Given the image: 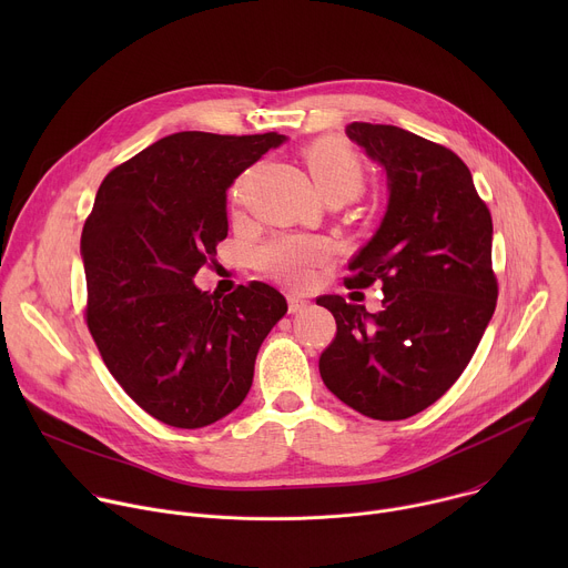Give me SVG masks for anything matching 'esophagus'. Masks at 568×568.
Returning a JSON list of instances; mask_svg holds the SVG:
<instances>
[{"instance_id":"1","label":"esophagus","mask_w":568,"mask_h":568,"mask_svg":"<svg viewBox=\"0 0 568 568\" xmlns=\"http://www.w3.org/2000/svg\"><path fill=\"white\" fill-rule=\"evenodd\" d=\"M305 307H307V301H303L301 296H296V294H290V296H287V310H290L292 314L303 312Z\"/></svg>"}]
</instances>
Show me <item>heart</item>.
<instances>
[{
  "label": "heart",
  "mask_w": 568,
  "mask_h": 568,
  "mask_svg": "<svg viewBox=\"0 0 568 568\" xmlns=\"http://www.w3.org/2000/svg\"><path fill=\"white\" fill-rule=\"evenodd\" d=\"M303 159L323 200H353L362 193L366 182L364 159L344 139L321 136L303 148ZM245 184L247 175H240L231 184L229 197L235 206L245 197ZM328 256L331 245L326 240L312 235H276L256 252V265L283 283L301 287L310 283L314 267L326 263Z\"/></svg>",
  "instance_id": "b5f03b06"
}]
</instances>
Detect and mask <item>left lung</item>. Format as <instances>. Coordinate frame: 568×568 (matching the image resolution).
<instances>
[{
	"instance_id": "1",
	"label": "left lung",
	"mask_w": 568,
	"mask_h": 568,
	"mask_svg": "<svg viewBox=\"0 0 568 568\" xmlns=\"http://www.w3.org/2000/svg\"><path fill=\"white\" fill-rule=\"evenodd\" d=\"M346 134L384 166L386 215L351 261L348 287L382 283V312L318 296L337 335L318 373L373 420H404L434 404L465 371L495 314L493 215L449 148L409 130L355 121Z\"/></svg>"
}]
</instances>
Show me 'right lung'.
I'll return each mask as SVG.
<instances>
[{
	"mask_svg": "<svg viewBox=\"0 0 568 568\" xmlns=\"http://www.w3.org/2000/svg\"><path fill=\"white\" fill-rule=\"evenodd\" d=\"M278 132H178L112 169L80 237L85 321L123 390L152 418L206 427L247 397L285 296L252 281L217 296L193 276L226 237V189Z\"/></svg>",
	"mask_w": 568,
	"mask_h": 568,
	"instance_id": "obj_1",
	"label": "right lung"
}]
</instances>
